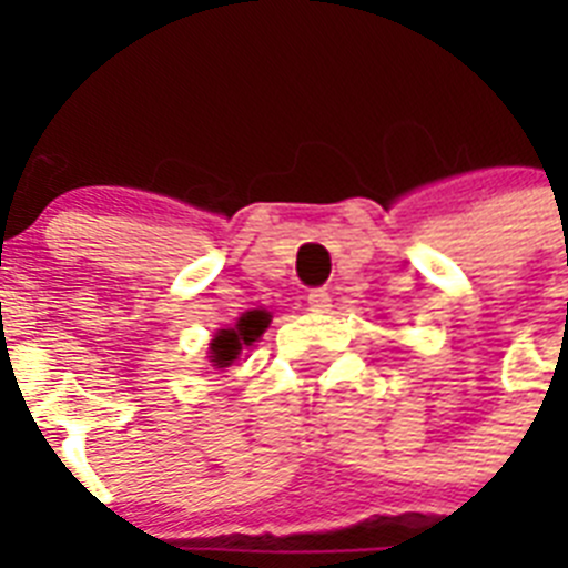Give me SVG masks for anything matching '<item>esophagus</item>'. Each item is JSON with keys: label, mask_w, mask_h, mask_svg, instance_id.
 <instances>
[{"label": "esophagus", "mask_w": 568, "mask_h": 568, "mask_svg": "<svg viewBox=\"0 0 568 568\" xmlns=\"http://www.w3.org/2000/svg\"><path fill=\"white\" fill-rule=\"evenodd\" d=\"M307 304H310V310H315V313H327V310L333 307V295H329L324 287L310 290Z\"/></svg>", "instance_id": "1"}]
</instances>
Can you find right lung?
Returning <instances> with one entry per match:
<instances>
[{"mask_svg":"<svg viewBox=\"0 0 568 568\" xmlns=\"http://www.w3.org/2000/svg\"><path fill=\"white\" fill-rule=\"evenodd\" d=\"M270 324V315L264 310H253V313H244L239 318L233 329H222V333L215 335L213 344H210V358H213L215 366H230L235 358H239L241 346H250L264 327Z\"/></svg>","mask_w":568,"mask_h":568,"instance_id":"obj_1","label":"right lung"}]
</instances>
